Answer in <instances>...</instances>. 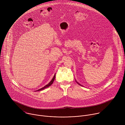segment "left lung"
<instances>
[{
	"label": "left lung",
	"instance_id": "1",
	"mask_svg": "<svg viewBox=\"0 0 125 125\" xmlns=\"http://www.w3.org/2000/svg\"><path fill=\"white\" fill-rule=\"evenodd\" d=\"M76 82H77V81H76ZM77 83H78V84H80V85H81V84H80V83H78V82H77Z\"/></svg>",
	"mask_w": 125,
	"mask_h": 125
}]
</instances>
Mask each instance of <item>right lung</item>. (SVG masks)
Here are the masks:
<instances>
[{
  "instance_id": "add662e5",
  "label": "right lung",
  "mask_w": 125,
  "mask_h": 125,
  "mask_svg": "<svg viewBox=\"0 0 125 125\" xmlns=\"http://www.w3.org/2000/svg\"><path fill=\"white\" fill-rule=\"evenodd\" d=\"M55 74L54 75V77H53V78H52V79L51 80V81L47 84H46V85H45L44 87H42V88L39 89V90H37V91H42V90H43V89H44V88H46V87H49V86H50V85L52 84V83H53V82H54V79H55Z\"/></svg>"
}]
</instances>
